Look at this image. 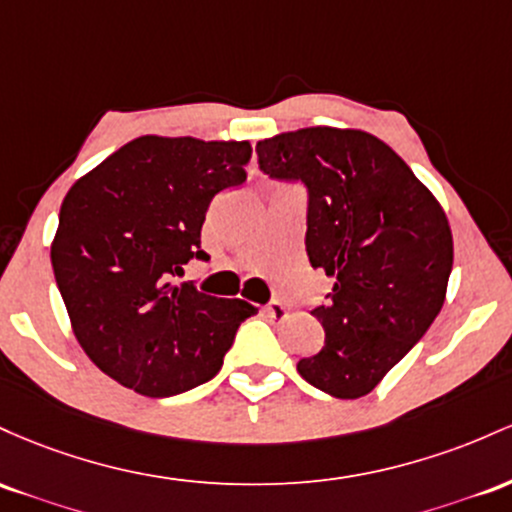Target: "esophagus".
Returning <instances> with one entry per match:
<instances>
[{
  "mask_svg": "<svg viewBox=\"0 0 512 512\" xmlns=\"http://www.w3.org/2000/svg\"><path fill=\"white\" fill-rule=\"evenodd\" d=\"M287 312H290V309H287L283 302H271V304H268V307H266V314H268V317H271V319H285Z\"/></svg>",
  "mask_w": 512,
  "mask_h": 512,
  "instance_id": "1",
  "label": "esophagus"
}]
</instances>
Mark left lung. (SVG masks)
Masks as SVG:
<instances>
[{
    "mask_svg": "<svg viewBox=\"0 0 512 512\" xmlns=\"http://www.w3.org/2000/svg\"><path fill=\"white\" fill-rule=\"evenodd\" d=\"M256 152L273 179L307 183V256L333 278L331 300L312 312L324 343L297 372L336 399H360L440 314L452 271L445 210L365 130L314 125L261 140Z\"/></svg>",
    "mask_w": 512,
    "mask_h": 512,
    "instance_id": "8db88e82",
    "label": "left lung"
}]
</instances>
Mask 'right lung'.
Segmentation results:
<instances>
[{
	"label": "right lung",
	"mask_w": 512,
	"mask_h": 512,
	"mask_svg": "<svg viewBox=\"0 0 512 512\" xmlns=\"http://www.w3.org/2000/svg\"><path fill=\"white\" fill-rule=\"evenodd\" d=\"M249 140L142 135L74 181L50 261L91 363L142 396H174L220 372L254 304L174 285L200 251L210 200L246 179Z\"/></svg>",
	"instance_id": "1"
}]
</instances>
